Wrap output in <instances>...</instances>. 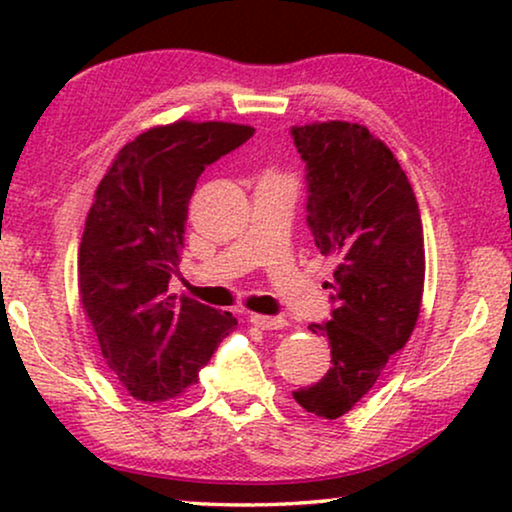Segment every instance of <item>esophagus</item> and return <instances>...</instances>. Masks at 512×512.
Listing matches in <instances>:
<instances>
[{
    "instance_id": "esophagus-1",
    "label": "esophagus",
    "mask_w": 512,
    "mask_h": 512,
    "mask_svg": "<svg viewBox=\"0 0 512 512\" xmlns=\"http://www.w3.org/2000/svg\"><path fill=\"white\" fill-rule=\"evenodd\" d=\"M249 321L263 331H279L286 326L284 317H268V314H249Z\"/></svg>"
}]
</instances>
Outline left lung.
Here are the masks:
<instances>
[{
	"label": "left lung",
	"instance_id": "left-lung-1",
	"mask_svg": "<svg viewBox=\"0 0 512 512\" xmlns=\"http://www.w3.org/2000/svg\"><path fill=\"white\" fill-rule=\"evenodd\" d=\"M307 163V223L319 251L333 258L335 310L312 324L331 345V368L296 389L300 408L338 419L354 408L415 331L424 296V230L403 167L366 125H293Z\"/></svg>",
	"mask_w": 512,
	"mask_h": 512
}]
</instances>
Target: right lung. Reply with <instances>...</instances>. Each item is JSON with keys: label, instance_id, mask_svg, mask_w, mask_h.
I'll list each match as a JSON object with an SVG mask.
<instances>
[{"label": "right lung", "instance_id": "right-lung-1", "mask_svg": "<svg viewBox=\"0 0 512 512\" xmlns=\"http://www.w3.org/2000/svg\"><path fill=\"white\" fill-rule=\"evenodd\" d=\"M254 135L251 125L174 121L144 130L111 160L79 244V296L121 387L144 403L186 394L230 312L170 296L184 247L188 200L207 165Z\"/></svg>", "mask_w": 512, "mask_h": 512}]
</instances>
